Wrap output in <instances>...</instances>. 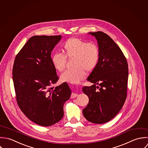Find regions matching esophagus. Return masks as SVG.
<instances>
[{
  "label": "esophagus",
  "instance_id": "1",
  "mask_svg": "<svg viewBox=\"0 0 148 148\" xmlns=\"http://www.w3.org/2000/svg\"><path fill=\"white\" fill-rule=\"evenodd\" d=\"M77 96H78L77 94H76V93H72L71 95V98H75Z\"/></svg>",
  "mask_w": 148,
  "mask_h": 148
}]
</instances>
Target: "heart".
<instances>
[{"label": "heart", "mask_w": 148, "mask_h": 148, "mask_svg": "<svg viewBox=\"0 0 148 148\" xmlns=\"http://www.w3.org/2000/svg\"><path fill=\"white\" fill-rule=\"evenodd\" d=\"M62 53H56L52 56L53 65L57 70L62 71L66 67V58H74L75 68L66 70L60 75L62 81L73 84L85 77V70L88 72L93 70L100 57L99 48L97 44L76 38H70L64 43Z\"/></svg>", "instance_id": "heart-1"}]
</instances>
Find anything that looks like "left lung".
Masks as SVG:
<instances>
[{"label": "left lung", "instance_id": "1", "mask_svg": "<svg viewBox=\"0 0 148 148\" xmlns=\"http://www.w3.org/2000/svg\"><path fill=\"white\" fill-rule=\"evenodd\" d=\"M89 34L97 40L100 57L88 78L93 85L82 89L89 99L82 112L89 122L101 124L114 118L125 102L128 64L121 49L108 35L102 31Z\"/></svg>", "mask_w": 148, "mask_h": 148}]
</instances>
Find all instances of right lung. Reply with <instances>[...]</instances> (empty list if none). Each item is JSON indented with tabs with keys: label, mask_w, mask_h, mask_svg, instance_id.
I'll return each instance as SVG.
<instances>
[{
	"label": "right lung",
	"mask_w": 148,
	"mask_h": 148,
	"mask_svg": "<svg viewBox=\"0 0 148 148\" xmlns=\"http://www.w3.org/2000/svg\"><path fill=\"white\" fill-rule=\"evenodd\" d=\"M61 35H35L30 38L16 55L12 78L17 103L26 116L43 126L53 125L63 118V105L71 90L58 81L51 54Z\"/></svg>",
	"instance_id": "obj_1"
}]
</instances>
